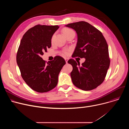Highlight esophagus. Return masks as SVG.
Instances as JSON below:
<instances>
[{
  "label": "esophagus",
  "mask_w": 129,
  "mask_h": 129,
  "mask_svg": "<svg viewBox=\"0 0 129 129\" xmlns=\"http://www.w3.org/2000/svg\"><path fill=\"white\" fill-rule=\"evenodd\" d=\"M64 59H65V61H66V63H68V58H64Z\"/></svg>",
  "instance_id": "1"
}]
</instances>
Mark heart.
Instances as JSON below:
<instances>
[{
  "label": "heart",
  "instance_id": "1",
  "mask_svg": "<svg viewBox=\"0 0 129 129\" xmlns=\"http://www.w3.org/2000/svg\"><path fill=\"white\" fill-rule=\"evenodd\" d=\"M63 32L64 33V34L65 35V36L66 37L67 35H68L69 34H71V33H75V32L73 31V30H72V29H70V28H64L63 30ZM53 38H54V35L51 38V41L52 42L53 41ZM70 49H65L64 50H63V53L65 55H68L69 53V51H70Z\"/></svg>",
  "mask_w": 129,
  "mask_h": 129
}]
</instances>
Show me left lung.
Returning <instances> with one entry per match:
<instances>
[{
  "label": "left lung",
  "mask_w": 129,
  "mask_h": 129,
  "mask_svg": "<svg viewBox=\"0 0 129 129\" xmlns=\"http://www.w3.org/2000/svg\"><path fill=\"white\" fill-rule=\"evenodd\" d=\"M65 26L75 29L78 35L77 46L72 57L86 59L81 65L72 59L68 61L73 67L70 73L72 83L83 90H93L104 82L110 66L107 41L99 29L87 22Z\"/></svg>",
  "instance_id": "obj_1"
}]
</instances>
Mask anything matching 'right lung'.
Masks as SVG:
<instances>
[{"instance_id":"1","label":"right lung","mask_w":129,"mask_h":129,"mask_svg":"<svg viewBox=\"0 0 129 129\" xmlns=\"http://www.w3.org/2000/svg\"><path fill=\"white\" fill-rule=\"evenodd\" d=\"M59 28L58 25H35L24 34L18 49L16 61L21 77L38 92H47L56 87L59 73L66 64L60 56L47 63L41 57L51 47L52 36Z\"/></svg>"}]
</instances>
